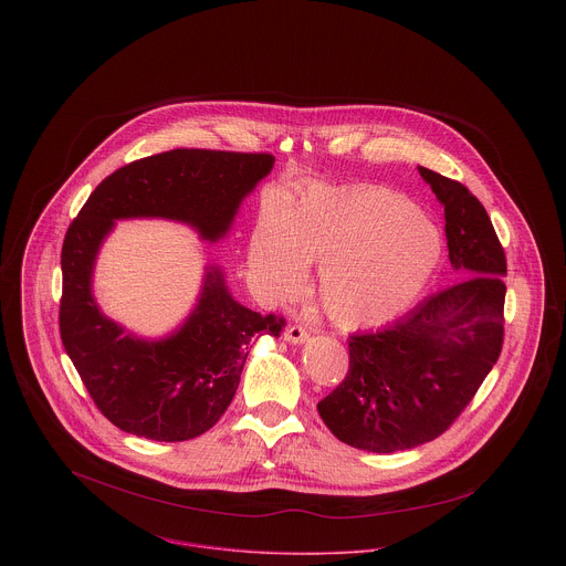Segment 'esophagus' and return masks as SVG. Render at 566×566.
Listing matches in <instances>:
<instances>
[{
	"instance_id": "1",
	"label": "esophagus",
	"mask_w": 566,
	"mask_h": 566,
	"mask_svg": "<svg viewBox=\"0 0 566 566\" xmlns=\"http://www.w3.org/2000/svg\"><path fill=\"white\" fill-rule=\"evenodd\" d=\"M310 337V331L303 324H290L285 331V339L292 344H303Z\"/></svg>"
}]
</instances>
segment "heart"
<instances>
[{
    "instance_id": "1",
    "label": "heart",
    "mask_w": 566,
    "mask_h": 566,
    "mask_svg": "<svg viewBox=\"0 0 566 566\" xmlns=\"http://www.w3.org/2000/svg\"><path fill=\"white\" fill-rule=\"evenodd\" d=\"M442 259V238L413 202L381 187L312 189L265 207L248 261L274 294H294L321 265V303L339 326H375L405 312Z\"/></svg>"
}]
</instances>
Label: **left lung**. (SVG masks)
<instances>
[{
	"mask_svg": "<svg viewBox=\"0 0 566 566\" xmlns=\"http://www.w3.org/2000/svg\"><path fill=\"white\" fill-rule=\"evenodd\" d=\"M444 205L449 259L462 281L401 321L348 337V373L318 403L331 433L392 453L442 436L473 401L503 346L505 252L484 205L462 182L418 167Z\"/></svg>",
	"mask_w": 566,
	"mask_h": 566,
	"instance_id": "obj_1",
	"label": "left lung"
}]
</instances>
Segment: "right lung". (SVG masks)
I'll use <instances>...</instances> for the list:
<instances>
[{
  "label": "right lung",
  "instance_id": "right-lung-1",
  "mask_svg": "<svg viewBox=\"0 0 566 566\" xmlns=\"http://www.w3.org/2000/svg\"><path fill=\"white\" fill-rule=\"evenodd\" d=\"M272 165L268 153L176 148L153 155L106 176L70 224L61 252V339L88 397L122 431L159 442L209 431L238 392L250 339L279 335L285 321L235 303L213 268L198 307L176 335L135 339L93 303L99 243L122 218L180 220L213 242Z\"/></svg>",
  "mask_w": 566,
  "mask_h": 566
}]
</instances>
